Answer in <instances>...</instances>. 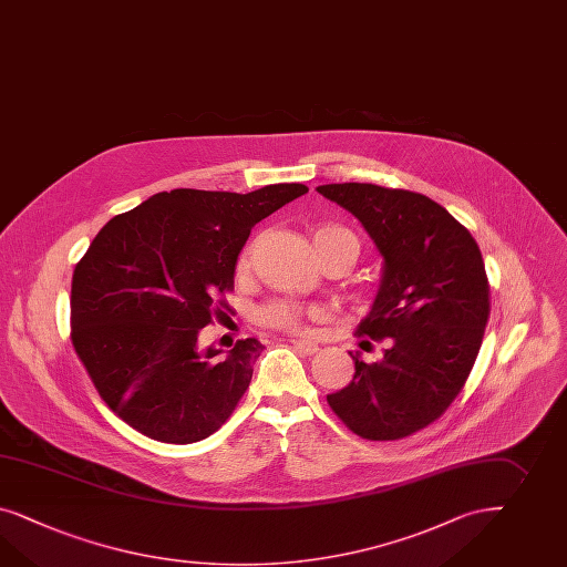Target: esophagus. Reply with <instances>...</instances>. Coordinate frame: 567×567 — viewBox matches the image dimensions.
I'll return each mask as SVG.
<instances>
[{"mask_svg":"<svg viewBox=\"0 0 567 567\" xmlns=\"http://www.w3.org/2000/svg\"><path fill=\"white\" fill-rule=\"evenodd\" d=\"M292 349L297 352H301V354H313V352H318V344L316 342H311V340H291Z\"/></svg>","mask_w":567,"mask_h":567,"instance_id":"34e87169","label":"esophagus"}]
</instances>
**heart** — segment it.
Listing matches in <instances>:
<instances>
[{
    "instance_id": "obj_1",
    "label": "heart",
    "mask_w": 567,
    "mask_h": 567,
    "mask_svg": "<svg viewBox=\"0 0 567 567\" xmlns=\"http://www.w3.org/2000/svg\"><path fill=\"white\" fill-rule=\"evenodd\" d=\"M311 237H313L316 247L337 241V239L354 241V237L349 230L337 227V225H320V227L311 230ZM249 254H251L249 247H245L244 251L239 254L237 272L247 270ZM320 316H322V311L318 307L297 306V303H289V301H268V303H264V306L256 309V320L258 322L270 326V328H280V330H301V323L306 318H320Z\"/></svg>"
}]
</instances>
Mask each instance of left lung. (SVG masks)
I'll use <instances>...</instances> for the list:
<instances>
[{
	"mask_svg": "<svg viewBox=\"0 0 567 567\" xmlns=\"http://www.w3.org/2000/svg\"><path fill=\"white\" fill-rule=\"evenodd\" d=\"M382 254L380 291L357 334L390 338L382 361L352 354V382L328 404L352 433L392 442L427 427L458 396L489 320V282L473 235L437 202L373 184L320 185Z\"/></svg>",
	"mask_w": 567,
	"mask_h": 567,
	"instance_id": "8db88e82",
	"label": "left lung"
}]
</instances>
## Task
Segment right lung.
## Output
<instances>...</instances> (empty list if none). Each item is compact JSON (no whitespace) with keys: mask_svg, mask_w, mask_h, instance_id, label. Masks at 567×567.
Listing matches in <instances>:
<instances>
[{"mask_svg":"<svg viewBox=\"0 0 567 567\" xmlns=\"http://www.w3.org/2000/svg\"><path fill=\"white\" fill-rule=\"evenodd\" d=\"M303 194V184L161 192L92 239L72 276V344L130 427L194 444L229 419L264 347L245 338L227 354L199 351V330L227 307L251 227Z\"/></svg>","mask_w":567,"mask_h":567,"instance_id":"add662e5","label":"right lung"}]
</instances>
